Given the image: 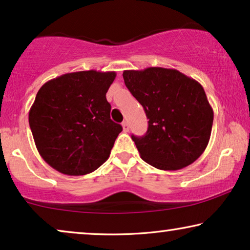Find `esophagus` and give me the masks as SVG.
I'll list each match as a JSON object with an SVG mask.
<instances>
[{
  "label": "esophagus",
  "mask_w": 250,
  "mask_h": 250,
  "mask_svg": "<svg viewBox=\"0 0 250 250\" xmlns=\"http://www.w3.org/2000/svg\"><path fill=\"white\" fill-rule=\"evenodd\" d=\"M123 129H124V132H128L129 131V124H128V122H123Z\"/></svg>",
  "instance_id": "34e87169"
}]
</instances>
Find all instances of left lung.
I'll return each instance as SVG.
<instances>
[{
	"label": "left lung",
	"instance_id": "left-lung-1",
	"mask_svg": "<svg viewBox=\"0 0 250 250\" xmlns=\"http://www.w3.org/2000/svg\"><path fill=\"white\" fill-rule=\"evenodd\" d=\"M123 77L149 119L146 135H132L141 158L163 170L196 162L209 142L214 119L200 83L162 67L124 70Z\"/></svg>",
	"mask_w": 250,
	"mask_h": 250
}]
</instances>
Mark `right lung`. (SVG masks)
<instances>
[{"label": "right lung", "instance_id": "right-lung-1", "mask_svg": "<svg viewBox=\"0 0 250 250\" xmlns=\"http://www.w3.org/2000/svg\"><path fill=\"white\" fill-rule=\"evenodd\" d=\"M115 71L84 70L46 82L28 121L40 155L58 172L85 175L109 158L123 127L110 119L105 93Z\"/></svg>", "mask_w": 250, "mask_h": 250}]
</instances>
